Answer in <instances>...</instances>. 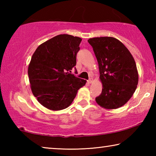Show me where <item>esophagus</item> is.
I'll list each match as a JSON object with an SVG mask.
<instances>
[{"label":"esophagus","mask_w":156,"mask_h":156,"mask_svg":"<svg viewBox=\"0 0 156 156\" xmlns=\"http://www.w3.org/2000/svg\"><path fill=\"white\" fill-rule=\"evenodd\" d=\"M93 81H94V79L93 78H90V79H89V80H88V83L91 84V83H93Z\"/></svg>","instance_id":"obj_1"}]
</instances>
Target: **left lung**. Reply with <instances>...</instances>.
Instances as JSON below:
<instances>
[{
	"label": "left lung",
	"mask_w": 156,
	"mask_h": 156,
	"mask_svg": "<svg viewBox=\"0 0 156 156\" xmlns=\"http://www.w3.org/2000/svg\"><path fill=\"white\" fill-rule=\"evenodd\" d=\"M98 63L102 93L97 104L115 109L127 102L138 83V72L133 56L119 40L113 37H96L88 40Z\"/></svg>",
	"instance_id": "1"
}]
</instances>
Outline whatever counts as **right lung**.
Returning a JSON list of instances; mask_svg holds the SVG:
<instances>
[{"instance_id":"obj_1","label":"right lung","mask_w":156,"mask_h":156,"mask_svg":"<svg viewBox=\"0 0 156 156\" xmlns=\"http://www.w3.org/2000/svg\"><path fill=\"white\" fill-rule=\"evenodd\" d=\"M82 39L60 34L40 44L28 66L31 91L43 107L60 111L72 103L87 80L72 74Z\"/></svg>"}]
</instances>
